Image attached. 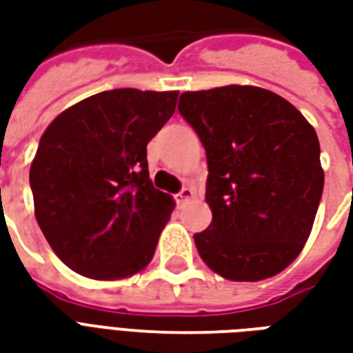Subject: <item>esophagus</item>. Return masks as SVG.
Returning a JSON list of instances; mask_svg holds the SVG:
<instances>
[{
	"label": "esophagus",
	"instance_id": "obj_1",
	"mask_svg": "<svg viewBox=\"0 0 353 353\" xmlns=\"http://www.w3.org/2000/svg\"><path fill=\"white\" fill-rule=\"evenodd\" d=\"M196 196V192H194V189L192 187H183L181 191L177 192L176 194V202L181 206V204H185V202H189V200H192Z\"/></svg>",
	"mask_w": 353,
	"mask_h": 353
}]
</instances>
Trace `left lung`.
<instances>
[{
	"mask_svg": "<svg viewBox=\"0 0 353 353\" xmlns=\"http://www.w3.org/2000/svg\"><path fill=\"white\" fill-rule=\"evenodd\" d=\"M179 113L206 149L214 219L194 234L200 257L232 281H259L303 252L316 219L319 141L285 98L252 85L183 92Z\"/></svg>",
	"mask_w": 353,
	"mask_h": 353,
	"instance_id": "8db88e82",
	"label": "left lung"
}]
</instances>
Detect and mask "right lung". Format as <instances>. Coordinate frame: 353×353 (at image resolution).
Returning a JSON list of instances; mask_svg holds the SVG:
<instances>
[{"instance_id":"obj_1","label":"right lung","mask_w":353,"mask_h":353,"mask_svg":"<svg viewBox=\"0 0 353 353\" xmlns=\"http://www.w3.org/2000/svg\"><path fill=\"white\" fill-rule=\"evenodd\" d=\"M177 94L105 90L43 132L30 166L35 219L73 272L123 280L153 259L176 202L149 179L147 143L174 115Z\"/></svg>"}]
</instances>
